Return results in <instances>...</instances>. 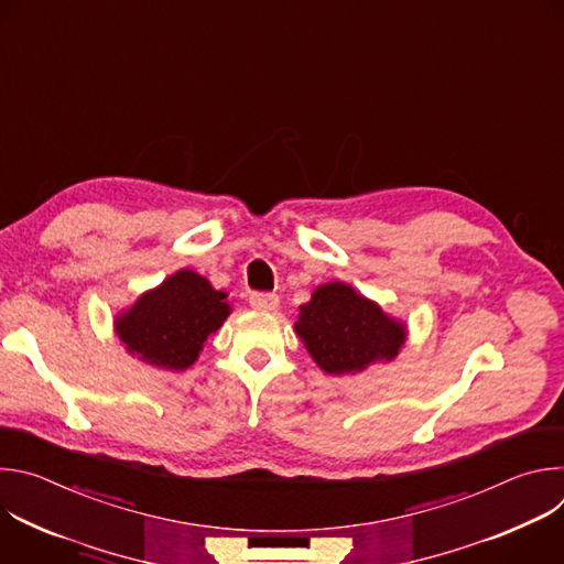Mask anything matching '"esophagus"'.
<instances>
[{"mask_svg":"<svg viewBox=\"0 0 564 564\" xmlns=\"http://www.w3.org/2000/svg\"><path fill=\"white\" fill-rule=\"evenodd\" d=\"M250 305L254 310H263V312H272L279 307V296L270 294V292H252L250 294Z\"/></svg>","mask_w":564,"mask_h":564,"instance_id":"1","label":"esophagus"}]
</instances>
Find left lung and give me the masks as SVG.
<instances>
[{
    "mask_svg": "<svg viewBox=\"0 0 564 564\" xmlns=\"http://www.w3.org/2000/svg\"><path fill=\"white\" fill-rule=\"evenodd\" d=\"M294 330L316 366L328 375H355L375 361H392L406 341L401 321L341 281L312 292V299L301 305Z\"/></svg>",
    "mask_w": 564,
    "mask_h": 564,
    "instance_id": "left-lung-1",
    "label": "left lung"
}]
</instances>
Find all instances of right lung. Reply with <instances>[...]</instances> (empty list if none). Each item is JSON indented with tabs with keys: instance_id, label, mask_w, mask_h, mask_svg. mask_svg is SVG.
<instances>
[{
	"instance_id": "1",
	"label": "right lung",
	"mask_w": 564,
	"mask_h": 564,
	"mask_svg": "<svg viewBox=\"0 0 564 564\" xmlns=\"http://www.w3.org/2000/svg\"><path fill=\"white\" fill-rule=\"evenodd\" d=\"M194 270H178L118 314L116 333L131 355L165 370L189 368L231 307Z\"/></svg>"
}]
</instances>
